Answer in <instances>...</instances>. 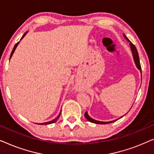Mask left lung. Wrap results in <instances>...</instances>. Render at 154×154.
<instances>
[{
	"mask_svg": "<svg viewBox=\"0 0 154 154\" xmlns=\"http://www.w3.org/2000/svg\"><path fill=\"white\" fill-rule=\"evenodd\" d=\"M123 35H124V37H125V38L127 40V41L130 43V48H131V51H132V56H133V59H134V63H135V65H136L137 68L139 70L141 71V73H142V68H141V65H140V58H139V54H138L137 50V48H136L135 46H134L133 44L132 43V42H130L129 41V39L128 38L127 36H126L125 34H123ZM123 116H121V118H122ZM85 118L88 120V121H89L90 122H91V123H96V124H107V123H113V122L116 121L117 120H119V119H121V118H119V119L114 120V121H109V122L99 121H96V120L92 119L91 117L89 116V115L88 114V112H85Z\"/></svg>",
	"mask_w": 154,
	"mask_h": 154,
	"instance_id": "1",
	"label": "left lung"
}]
</instances>
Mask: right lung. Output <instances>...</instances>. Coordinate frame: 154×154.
I'll return each mask as SVG.
<instances>
[{
    "instance_id": "obj_1",
    "label": "right lung",
    "mask_w": 154,
    "mask_h": 154,
    "mask_svg": "<svg viewBox=\"0 0 154 154\" xmlns=\"http://www.w3.org/2000/svg\"><path fill=\"white\" fill-rule=\"evenodd\" d=\"M26 33L27 32H26L24 33V35H23V36L22 37V38H21V40H22L23 38L24 37V35L26 34ZM19 43H20V42H18V43H17L16 44H15V45L14 46V48H13V49H12V52H11V54H10V58L12 57V54H13V53H14V50H15V49H16V48L17 47V45H18V44H19ZM60 115H61V112L59 113V115L57 116V118H55V119H54V120H52V121H48V122H45V123H36V124H40V125H48V124H52V123H54V122H56L57 121V120L59 119V118H60Z\"/></svg>"
}]
</instances>
